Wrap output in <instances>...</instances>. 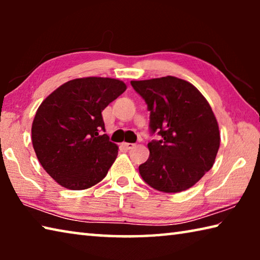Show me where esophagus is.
Masks as SVG:
<instances>
[{
    "instance_id": "1",
    "label": "esophagus",
    "mask_w": 260,
    "mask_h": 260,
    "mask_svg": "<svg viewBox=\"0 0 260 260\" xmlns=\"http://www.w3.org/2000/svg\"><path fill=\"white\" fill-rule=\"evenodd\" d=\"M122 147L126 148L127 150H131V149H133L135 147L134 143H127V142H124L122 143Z\"/></svg>"
}]
</instances>
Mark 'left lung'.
<instances>
[{
  "label": "left lung",
  "instance_id": "left-lung-1",
  "mask_svg": "<svg viewBox=\"0 0 260 260\" xmlns=\"http://www.w3.org/2000/svg\"><path fill=\"white\" fill-rule=\"evenodd\" d=\"M150 111L148 160L139 166L149 186L162 192L192 187L213 166L220 146L219 126L208 101L190 82L167 76L131 81Z\"/></svg>",
  "mask_w": 260,
  "mask_h": 260
}]
</instances>
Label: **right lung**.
Masks as SVG:
<instances>
[{
    "mask_svg": "<svg viewBox=\"0 0 260 260\" xmlns=\"http://www.w3.org/2000/svg\"><path fill=\"white\" fill-rule=\"evenodd\" d=\"M126 90L118 79L88 77L65 82L39 107L32 143L46 172L61 187L82 190L107 175L118 155L102 111Z\"/></svg>",
    "mask_w": 260,
    "mask_h": 260,
    "instance_id": "1",
    "label": "right lung"
}]
</instances>
